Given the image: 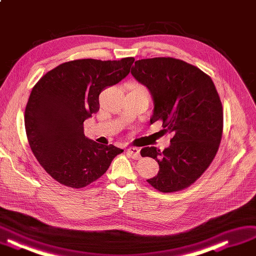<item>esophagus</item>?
I'll use <instances>...</instances> for the list:
<instances>
[{"instance_id": "34e87169", "label": "esophagus", "mask_w": 256, "mask_h": 256, "mask_svg": "<svg viewBox=\"0 0 256 256\" xmlns=\"http://www.w3.org/2000/svg\"><path fill=\"white\" fill-rule=\"evenodd\" d=\"M127 154L129 156H131L132 158H136V160H138V158H140V149L136 148V147H129L127 149Z\"/></svg>"}]
</instances>
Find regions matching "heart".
I'll list each match as a JSON object with an SVG mask.
<instances>
[{"label":"heart","instance_id":"heart-1","mask_svg":"<svg viewBox=\"0 0 256 256\" xmlns=\"http://www.w3.org/2000/svg\"><path fill=\"white\" fill-rule=\"evenodd\" d=\"M138 89H142V88H138ZM144 90V89H143Z\"/></svg>","mask_w":256,"mask_h":256}]
</instances>
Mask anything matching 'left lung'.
Returning <instances> with one entry per match:
<instances>
[{"label": "left lung", "instance_id": "1", "mask_svg": "<svg viewBox=\"0 0 256 256\" xmlns=\"http://www.w3.org/2000/svg\"><path fill=\"white\" fill-rule=\"evenodd\" d=\"M131 74L150 92L152 124L163 120L164 130L174 136L163 152L156 147L140 150L160 167L147 182L162 192L190 186L212 163L222 140V104L213 80L200 68L170 57L136 60Z\"/></svg>", "mask_w": 256, "mask_h": 256}]
</instances>
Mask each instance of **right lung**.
Returning a JSON list of instances; mask_svg holds the SVG:
<instances>
[{"mask_svg":"<svg viewBox=\"0 0 256 256\" xmlns=\"http://www.w3.org/2000/svg\"><path fill=\"white\" fill-rule=\"evenodd\" d=\"M134 58L79 59L50 70L32 88L25 130L34 156L60 184L80 188L100 178L122 149L88 138L84 122L100 110V94L130 72Z\"/></svg>","mask_w":256,"mask_h":256,"instance_id":"obj_1","label":"right lung"}]
</instances>
